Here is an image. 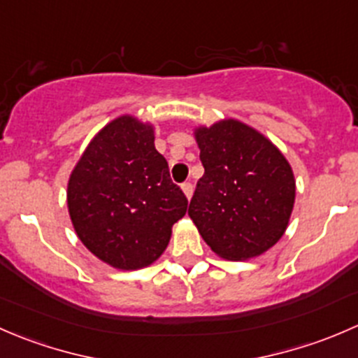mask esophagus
Returning a JSON list of instances; mask_svg holds the SVG:
<instances>
[{
    "instance_id": "obj_1",
    "label": "esophagus",
    "mask_w": 358,
    "mask_h": 358,
    "mask_svg": "<svg viewBox=\"0 0 358 358\" xmlns=\"http://www.w3.org/2000/svg\"><path fill=\"white\" fill-rule=\"evenodd\" d=\"M182 190H183V194H185V196H187V199H190V197H192V194H194L192 183H190V182L182 183Z\"/></svg>"
}]
</instances>
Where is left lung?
I'll use <instances>...</instances> for the list:
<instances>
[{
    "instance_id": "8db88e82",
    "label": "left lung",
    "mask_w": 358,
    "mask_h": 358,
    "mask_svg": "<svg viewBox=\"0 0 358 358\" xmlns=\"http://www.w3.org/2000/svg\"><path fill=\"white\" fill-rule=\"evenodd\" d=\"M204 175L189 216L225 259L255 258L284 236L294 206L289 162L268 138L236 119L196 129Z\"/></svg>"
}]
</instances>
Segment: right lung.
<instances>
[{
	"mask_svg": "<svg viewBox=\"0 0 358 358\" xmlns=\"http://www.w3.org/2000/svg\"><path fill=\"white\" fill-rule=\"evenodd\" d=\"M67 206L76 234L96 258L136 270L164 252L189 201L169 178L152 126L121 115L96 133L72 169Z\"/></svg>",
	"mask_w": 358,
	"mask_h": 358,
	"instance_id": "add662e5",
	"label": "right lung"
}]
</instances>
